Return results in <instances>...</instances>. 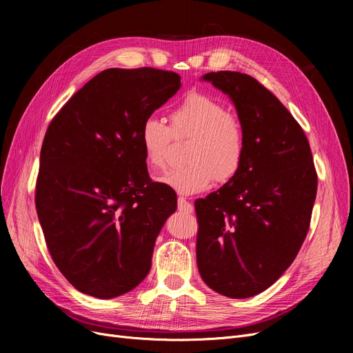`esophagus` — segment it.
<instances>
[{
    "label": "esophagus",
    "mask_w": 353,
    "mask_h": 353,
    "mask_svg": "<svg viewBox=\"0 0 353 353\" xmlns=\"http://www.w3.org/2000/svg\"><path fill=\"white\" fill-rule=\"evenodd\" d=\"M177 208H179L180 212H184V213H192L193 212V205L184 197L177 199Z\"/></svg>",
    "instance_id": "obj_1"
}]
</instances>
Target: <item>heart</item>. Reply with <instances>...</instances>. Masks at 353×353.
<instances>
[{"mask_svg": "<svg viewBox=\"0 0 353 353\" xmlns=\"http://www.w3.org/2000/svg\"><path fill=\"white\" fill-rule=\"evenodd\" d=\"M174 137L190 141L184 148L186 163L167 172L160 181L180 194L208 190L213 181L225 184L237 177L246 159L245 128L229 108L200 92H193L170 111V127L152 114L139 128L145 164L163 169Z\"/></svg>", "mask_w": 353, "mask_h": 353, "instance_id": "1", "label": "heart"}]
</instances>
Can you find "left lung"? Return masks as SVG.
Segmentation results:
<instances>
[{"mask_svg": "<svg viewBox=\"0 0 353 353\" xmlns=\"http://www.w3.org/2000/svg\"><path fill=\"white\" fill-rule=\"evenodd\" d=\"M203 80L233 100L246 159L236 179L194 201L197 268L210 289L245 299L272 286L299 253L318 173L301 124L262 83L239 71Z\"/></svg>", "mask_w": 353, "mask_h": 353, "instance_id": "8db88e82", "label": "left lung"}]
</instances>
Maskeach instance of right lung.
<instances>
[{"label":"right lung","instance_id":"1","mask_svg":"<svg viewBox=\"0 0 353 353\" xmlns=\"http://www.w3.org/2000/svg\"><path fill=\"white\" fill-rule=\"evenodd\" d=\"M179 88L173 71L108 68L48 124L35 209L55 266L85 294L116 298L152 268L156 237L177 197L148 176L139 128Z\"/></svg>","mask_w":353,"mask_h":353}]
</instances>
